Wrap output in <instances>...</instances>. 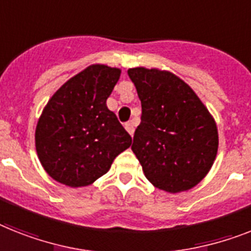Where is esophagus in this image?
I'll return each instance as SVG.
<instances>
[{
    "label": "esophagus",
    "mask_w": 251,
    "mask_h": 251,
    "mask_svg": "<svg viewBox=\"0 0 251 251\" xmlns=\"http://www.w3.org/2000/svg\"><path fill=\"white\" fill-rule=\"evenodd\" d=\"M124 127H126V129L128 130V133H129L130 136H133V133H134V124H133V122H128V123L124 124Z\"/></svg>",
    "instance_id": "esophagus-1"
}]
</instances>
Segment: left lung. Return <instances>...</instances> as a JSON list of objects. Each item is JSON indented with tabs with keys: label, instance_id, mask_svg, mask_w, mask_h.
I'll list each match as a JSON object with an SVG mask.
<instances>
[{
	"label": "left lung",
	"instance_id": "8db88e82",
	"mask_svg": "<svg viewBox=\"0 0 251 251\" xmlns=\"http://www.w3.org/2000/svg\"><path fill=\"white\" fill-rule=\"evenodd\" d=\"M141 100L132 151L149 181L177 194L208 175L218 151V129L191 87L176 74L144 66L128 69Z\"/></svg>",
	"mask_w": 251,
	"mask_h": 251
}]
</instances>
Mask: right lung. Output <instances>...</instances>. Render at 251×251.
Instances as JSON below:
<instances>
[{
	"label": "right lung",
	"mask_w": 251,
	"mask_h": 251,
	"mask_svg": "<svg viewBox=\"0 0 251 251\" xmlns=\"http://www.w3.org/2000/svg\"><path fill=\"white\" fill-rule=\"evenodd\" d=\"M119 68L93 64L66 80L43 109L36 150L47 175L69 187L92 185L127 150L132 137L106 106Z\"/></svg>",
	"instance_id": "1"
}]
</instances>
